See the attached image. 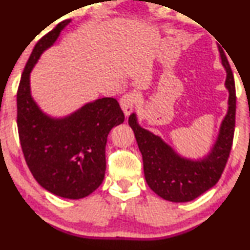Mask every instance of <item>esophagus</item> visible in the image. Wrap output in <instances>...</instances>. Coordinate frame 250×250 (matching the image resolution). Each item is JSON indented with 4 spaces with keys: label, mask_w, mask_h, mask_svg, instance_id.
Returning <instances> with one entry per match:
<instances>
[{
    "label": "esophagus",
    "mask_w": 250,
    "mask_h": 250,
    "mask_svg": "<svg viewBox=\"0 0 250 250\" xmlns=\"http://www.w3.org/2000/svg\"><path fill=\"white\" fill-rule=\"evenodd\" d=\"M135 102H136V97H135V94H133V93L125 94L124 97L121 99V107L123 109V111H124V115L126 116V117L129 116V114L133 111V109H134V105H135Z\"/></svg>",
    "instance_id": "obj_1"
}]
</instances>
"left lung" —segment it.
I'll list each match as a JSON object with an SVG mask.
<instances>
[{"label": "left lung", "mask_w": 250, "mask_h": 250, "mask_svg": "<svg viewBox=\"0 0 250 250\" xmlns=\"http://www.w3.org/2000/svg\"><path fill=\"white\" fill-rule=\"evenodd\" d=\"M218 51L222 66L227 71L224 85L229 92L228 111L207 155L197 159L181 156L159 135L141 127L134 112L128 117L142 155L146 183L160 198L172 203L191 201L213 188L220 180L230 155L235 123V86L227 57L223 50Z\"/></svg>", "instance_id": "1"}]
</instances>
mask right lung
<instances>
[{
	"instance_id": "1",
	"label": "right lung",
	"mask_w": 250,
	"mask_h": 250,
	"mask_svg": "<svg viewBox=\"0 0 250 250\" xmlns=\"http://www.w3.org/2000/svg\"><path fill=\"white\" fill-rule=\"evenodd\" d=\"M70 21L60 22L34 47L17 93V125L26 163L40 186L58 197L75 200L101 186L108 134L125 116L114 98L87 102L63 117L47 115L34 100L30 73Z\"/></svg>"
}]
</instances>
